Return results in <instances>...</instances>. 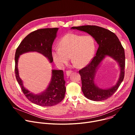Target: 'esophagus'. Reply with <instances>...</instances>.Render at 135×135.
<instances>
[{
  "mask_svg": "<svg viewBox=\"0 0 135 135\" xmlns=\"http://www.w3.org/2000/svg\"><path fill=\"white\" fill-rule=\"evenodd\" d=\"M72 72H73V71H72V70H67V71H66V74H67V75L69 76V75H70V74H71V73H72Z\"/></svg>",
  "mask_w": 135,
  "mask_h": 135,
  "instance_id": "1",
  "label": "esophagus"
}]
</instances>
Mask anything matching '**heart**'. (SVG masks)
Segmentation results:
<instances>
[{
    "label": "heart",
    "instance_id": "1",
    "mask_svg": "<svg viewBox=\"0 0 135 135\" xmlns=\"http://www.w3.org/2000/svg\"><path fill=\"white\" fill-rule=\"evenodd\" d=\"M95 49L96 42L91 35L67 33L60 40L59 47L53 49L51 56L59 67L67 65L69 57L76 67H83L90 62Z\"/></svg>",
    "mask_w": 135,
    "mask_h": 135
}]
</instances>
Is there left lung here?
Returning <instances> with one entry per match:
<instances>
[{"instance_id": "1", "label": "left lung", "mask_w": 135, "mask_h": 135, "mask_svg": "<svg viewBox=\"0 0 135 135\" xmlns=\"http://www.w3.org/2000/svg\"><path fill=\"white\" fill-rule=\"evenodd\" d=\"M71 29L88 33L95 39L99 45L94 57L86 67L79 70V74L82 84L81 90L84 96L95 101L105 100L114 94L124 80L125 66L124 49L117 35L105 28L86 25L73 27ZM106 55L111 56L118 62L120 68V74L114 86L108 89H102L95 85L94 79L98 66Z\"/></svg>"}]
</instances>
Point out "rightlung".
<instances>
[{
    "label": "right lung",
    "instance_id": "1",
    "mask_svg": "<svg viewBox=\"0 0 135 135\" xmlns=\"http://www.w3.org/2000/svg\"><path fill=\"white\" fill-rule=\"evenodd\" d=\"M58 30V28H42L31 32L21 42L15 53V76L21 90L28 100L44 107L55 105L61 102L65 97L66 81L64 80L63 70H52L51 80L47 89L40 94L34 95L23 85V82L18 74V60L20 55L22 54L36 51L45 56L50 62H52V45Z\"/></svg>",
    "mask_w": 135,
    "mask_h": 135
}]
</instances>
